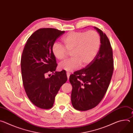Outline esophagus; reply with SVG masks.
Masks as SVG:
<instances>
[{"mask_svg": "<svg viewBox=\"0 0 133 133\" xmlns=\"http://www.w3.org/2000/svg\"><path fill=\"white\" fill-rule=\"evenodd\" d=\"M69 76H70V73H69V72H67V78H68V79L69 78Z\"/></svg>", "mask_w": 133, "mask_h": 133, "instance_id": "1", "label": "esophagus"}]
</instances>
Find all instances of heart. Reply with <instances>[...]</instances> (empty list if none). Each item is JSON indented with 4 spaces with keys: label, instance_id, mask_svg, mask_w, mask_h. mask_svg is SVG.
I'll list each match as a JSON object with an SVG mask.
<instances>
[{
    "label": "heart",
    "instance_id": "b5f03b06",
    "mask_svg": "<svg viewBox=\"0 0 133 133\" xmlns=\"http://www.w3.org/2000/svg\"><path fill=\"white\" fill-rule=\"evenodd\" d=\"M64 47L54 43L52 52L55 57L60 61L65 59L69 53L72 58L59 64L61 70L72 71L89 65L96 58L101 46V37L95 30L88 31H71L63 39Z\"/></svg>",
    "mask_w": 133,
    "mask_h": 133
}]
</instances>
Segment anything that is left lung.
I'll return each instance as SVG.
<instances>
[{"label": "left lung", "instance_id": "obj_1", "mask_svg": "<svg viewBox=\"0 0 133 133\" xmlns=\"http://www.w3.org/2000/svg\"><path fill=\"white\" fill-rule=\"evenodd\" d=\"M101 37V46L96 58L89 65L69 77L72 89L73 107L85 111L96 107L102 100L109 85L114 70L112 50L108 37L94 27Z\"/></svg>", "mask_w": 133, "mask_h": 133}]
</instances>
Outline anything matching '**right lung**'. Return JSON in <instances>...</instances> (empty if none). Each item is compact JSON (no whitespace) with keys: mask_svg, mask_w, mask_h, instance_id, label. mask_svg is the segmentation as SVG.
I'll use <instances>...</instances> for the list:
<instances>
[{"mask_svg":"<svg viewBox=\"0 0 133 133\" xmlns=\"http://www.w3.org/2000/svg\"><path fill=\"white\" fill-rule=\"evenodd\" d=\"M65 33L55 28H41L28 39L21 58L23 83L27 95L36 106L51 108L61 86L66 83V71H54L57 64L52 52L57 39ZM54 74L47 78V73Z\"/></svg>","mask_w":133,"mask_h":133,"instance_id":"1","label":"right lung"}]
</instances>
